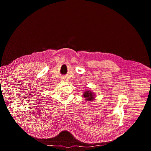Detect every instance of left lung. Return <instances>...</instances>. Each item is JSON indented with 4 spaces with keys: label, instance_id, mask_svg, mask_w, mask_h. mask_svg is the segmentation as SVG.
Here are the masks:
<instances>
[{
    "label": "left lung",
    "instance_id": "8db88e82",
    "mask_svg": "<svg viewBox=\"0 0 151 151\" xmlns=\"http://www.w3.org/2000/svg\"><path fill=\"white\" fill-rule=\"evenodd\" d=\"M83 97L85 98V100L88 101H91L95 100L96 99V96L93 92L91 91V90H86L85 92H84Z\"/></svg>",
    "mask_w": 151,
    "mask_h": 151
}]
</instances>
